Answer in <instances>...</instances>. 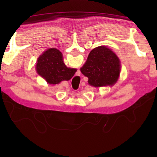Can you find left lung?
<instances>
[{
  "mask_svg": "<svg viewBox=\"0 0 157 157\" xmlns=\"http://www.w3.org/2000/svg\"><path fill=\"white\" fill-rule=\"evenodd\" d=\"M120 68V60L115 53L107 47L99 46L90 52L80 71L89 78L90 85L98 87L116 83Z\"/></svg>",
  "mask_w": 157,
  "mask_h": 157,
  "instance_id": "8db88e82",
  "label": "left lung"
}]
</instances>
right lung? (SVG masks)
Returning a JSON list of instances; mask_svg holds the SVG:
<instances>
[{"label": "right lung", "mask_w": 157, "mask_h": 157, "mask_svg": "<svg viewBox=\"0 0 157 157\" xmlns=\"http://www.w3.org/2000/svg\"><path fill=\"white\" fill-rule=\"evenodd\" d=\"M62 55L56 48L44 52L37 60V73L50 84H59L63 80H69L77 71L75 68H67L63 62Z\"/></svg>", "instance_id": "right-lung-1"}]
</instances>
